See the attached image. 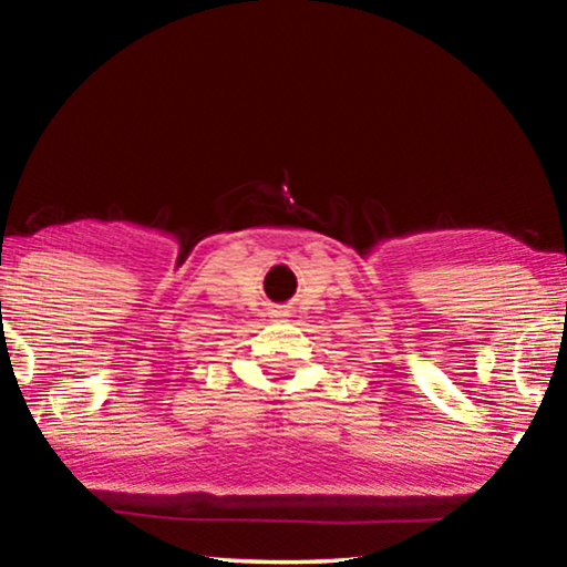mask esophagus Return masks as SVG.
Instances as JSON below:
<instances>
[{"instance_id": "esophagus-1", "label": "esophagus", "mask_w": 567, "mask_h": 567, "mask_svg": "<svg viewBox=\"0 0 567 567\" xmlns=\"http://www.w3.org/2000/svg\"><path fill=\"white\" fill-rule=\"evenodd\" d=\"M277 315H285V312H277Z\"/></svg>"}]
</instances>
